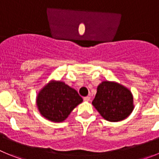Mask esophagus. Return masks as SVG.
<instances>
[{
	"label": "esophagus",
	"mask_w": 159,
	"mask_h": 159,
	"mask_svg": "<svg viewBox=\"0 0 159 159\" xmlns=\"http://www.w3.org/2000/svg\"><path fill=\"white\" fill-rule=\"evenodd\" d=\"M90 99H91V98H90L89 96H86V97H84V101H89Z\"/></svg>",
	"instance_id": "esophagus-1"
}]
</instances>
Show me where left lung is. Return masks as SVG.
I'll return each instance as SVG.
<instances>
[{"label":"left lung","instance_id":"obj_1","mask_svg":"<svg viewBox=\"0 0 159 159\" xmlns=\"http://www.w3.org/2000/svg\"><path fill=\"white\" fill-rule=\"evenodd\" d=\"M92 104L103 119L110 122L126 119L134 108L131 92L120 84L108 81L98 86Z\"/></svg>","mask_w":159,"mask_h":159}]
</instances>
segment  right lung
I'll use <instances>...</instances> for the list:
<instances>
[{
    "mask_svg": "<svg viewBox=\"0 0 159 159\" xmlns=\"http://www.w3.org/2000/svg\"><path fill=\"white\" fill-rule=\"evenodd\" d=\"M83 99L75 89L63 82L48 84L37 96V107L43 117L53 122H62Z\"/></svg>",
    "mask_w": 159,
    "mask_h": 159,
    "instance_id": "add662e5",
    "label": "right lung"
}]
</instances>
